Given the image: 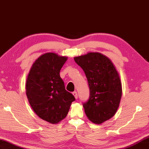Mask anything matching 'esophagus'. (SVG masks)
<instances>
[{"label":"esophagus","mask_w":149,"mask_h":149,"mask_svg":"<svg viewBox=\"0 0 149 149\" xmlns=\"http://www.w3.org/2000/svg\"><path fill=\"white\" fill-rule=\"evenodd\" d=\"M72 94H73V95L74 96V97H75V99H77V98H78V96H77V92H76V91H74V92L72 93Z\"/></svg>","instance_id":"1"}]
</instances>
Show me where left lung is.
I'll return each mask as SVG.
<instances>
[{
	"label": "left lung",
	"instance_id": "obj_1",
	"mask_svg": "<svg viewBox=\"0 0 149 149\" xmlns=\"http://www.w3.org/2000/svg\"><path fill=\"white\" fill-rule=\"evenodd\" d=\"M84 70L89 88V98L83 104L89 120L102 124L115 115L122 96L119 75L110 59L100 53L90 52L74 57Z\"/></svg>",
	"mask_w": 149,
	"mask_h": 149
}]
</instances>
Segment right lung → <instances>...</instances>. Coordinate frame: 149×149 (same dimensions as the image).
Wrapping results in <instances>:
<instances>
[{
    "label": "right lung",
    "instance_id": "obj_1",
    "mask_svg": "<svg viewBox=\"0 0 149 149\" xmlns=\"http://www.w3.org/2000/svg\"><path fill=\"white\" fill-rule=\"evenodd\" d=\"M68 57L54 53L41 55L33 63L26 82V94L40 119L58 124L67 116L75 97L65 88L60 72Z\"/></svg>",
    "mask_w": 149,
    "mask_h": 149
}]
</instances>
